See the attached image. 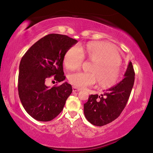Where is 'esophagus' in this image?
Listing matches in <instances>:
<instances>
[{
	"instance_id": "1",
	"label": "esophagus",
	"mask_w": 153,
	"mask_h": 153,
	"mask_svg": "<svg viewBox=\"0 0 153 153\" xmlns=\"http://www.w3.org/2000/svg\"><path fill=\"white\" fill-rule=\"evenodd\" d=\"M72 90H73V92H79L81 90V89L78 88H76V86H73V88H72Z\"/></svg>"
}]
</instances>
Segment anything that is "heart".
<instances>
[{"label":"heart","mask_w":153,"mask_h":153,"mask_svg":"<svg viewBox=\"0 0 153 153\" xmlns=\"http://www.w3.org/2000/svg\"><path fill=\"white\" fill-rule=\"evenodd\" d=\"M84 56L92 61L90 72L71 74L69 80L71 84L82 88L95 84L98 80L100 86L107 88L117 82L120 76V57L113 46L105 42H90L84 47L73 46L65 55V67L69 70L78 69Z\"/></svg>","instance_id":"obj_1"}]
</instances>
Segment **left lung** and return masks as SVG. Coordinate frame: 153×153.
I'll use <instances>...</instances> for the list:
<instances>
[{
  "instance_id": "obj_1",
  "label": "left lung",
  "mask_w": 153,
  "mask_h": 153,
  "mask_svg": "<svg viewBox=\"0 0 153 153\" xmlns=\"http://www.w3.org/2000/svg\"><path fill=\"white\" fill-rule=\"evenodd\" d=\"M134 76L132 63L129 61L124 78L120 82L105 91L103 95H90L84 105L87 120L94 126H102L117 119L128 102L134 86Z\"/></svg>"
}]
</instances>
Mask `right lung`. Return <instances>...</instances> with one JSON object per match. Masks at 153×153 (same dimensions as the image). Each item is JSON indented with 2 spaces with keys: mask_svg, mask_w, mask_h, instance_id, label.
<instances>
[{
  "mask_svg": "<svg viewBox=\"0 0 153 153\" xmlns=\"http://www.w3.org/2000/svg\"><path fill=\"white\" fill-rule=\"evenodd\" d=\"M77 42L67 36L51 33L31 46L21 60L19 98L26 112L36 120L49 121L55 118L71 94V85L67 82L50 88L46 80L52 76L58 82L65 80L64 56Z\"/></svg>",
  "mask_w": 153,
  "mask_h": 153,
  "instance_id": "1",
  "label": "right lung"
}]
</instances>
